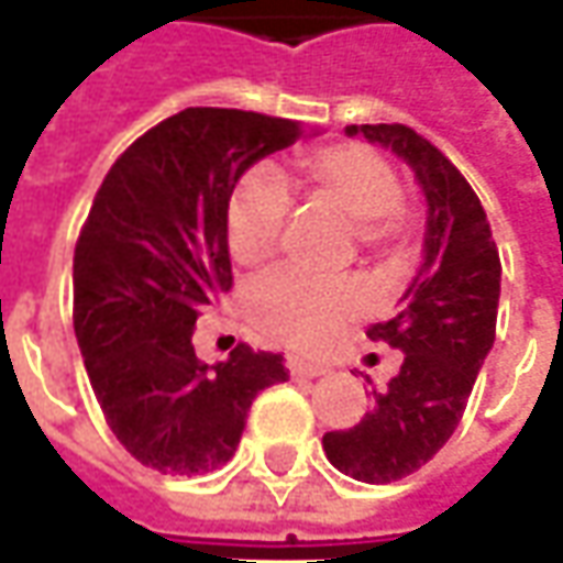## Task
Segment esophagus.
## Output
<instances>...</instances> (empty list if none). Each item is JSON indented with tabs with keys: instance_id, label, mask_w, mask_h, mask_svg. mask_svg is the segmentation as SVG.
<instances>
[{
	"instance_id": "esophagus-1",
	"label": "esophagus",
	"mask_w": 563,
	"mask_h": 563,
	"mask_svg": "<svg viewBox=\"0 0 563 563\" xmlns=\"http://www.w3.org/2000/svg\"><path fill=\"white\" fill-rule=\"evenodd\" d=\"M286 367H289L292 377H320V374H327L323 364H311V361L299 358V355H289V358H286Z\"/></svg>"
}]
</instances>
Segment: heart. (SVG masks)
<instances>
[{
	"label": "heart",
	"mask_w": 563,
	"mask_h": 563,
	"mask_svg": "<svg viewBox=\"0 0 563 563\" xmlns=\"http://www.w3.org/2000/svg\"><path fill=\"white\" fill-rule=\"evenodd\" d=\"M299 184L305 199L352 227L371 255H398L411 214L401 205L396 167L364 143H336L301 155ZM289 214V189L271 167H252L227 205V245L245 267H262L280 249ZM371 305V286L358 277H318L308 271H277L249 296V314L267 340L301 352H320Z\"/></svg>",
	"instance_id": "heart-1"
}]
</instances>
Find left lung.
Segmentation results:
<instances>
[{
    "mask_svg": "<svg viewBox=\"0 0 563 563\" xmlns=\"http://www.w3.org/2000/svg\"><path fill=\"white\" fill-rule=\"evenodd\" d=\"M345 133L396 152L427 202L423 262L401 311L367 330L405 355L401 371L383 393L374 389L361 423L323 437L336 471L361 483H393L423 467L455 433L495 342L501 262L476 192L433 143L405 124H352Z\"/></svg>",
    "mask_w": 563,
    "mask_h": 563,
    "instance_id": "8db88e82",
    "label": "left lung"
}]
</instances>
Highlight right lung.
Returning a JSON list of instances; mask_svg holds the SVG:
<instances>
[{"label": "right lung", "instance_id": "1", "mask_svg": "<svg viewBox=\"0 0 563 563\" xmlns=\"http://www.w3.org/2000/svg\"><path fill=\"white\" fill-rule=\"evenodd\" d=\"M301 136L286 118L186 108L126 148L92 199L74 249V333L111 433L146 467H223L255 396L289 379L283 355L249 345L205 364L192 330L233 283L227 205L240 177Z\"/></svg>", "mask_w": 563, "mask_h": 563}]
</instances>
